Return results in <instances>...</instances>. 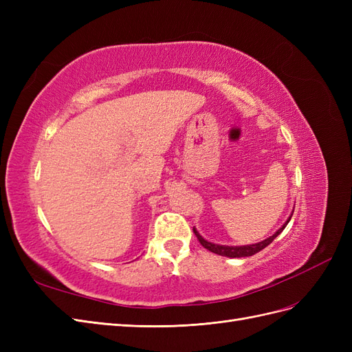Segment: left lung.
<instances>
[{
  "mask_svg": "<svg viewBox=\"0 0 352 352\" xmlns=\"http://www.w3.org/2000/svg\"><path fill=\"white\" fill-rule=\"evenodd\" d=\"M291 217H292V214L289 216V219L286 220V223L285 225L274 233L273 236H270V238H267V239H264V241H261V242H258V243H252V245H242V247H228V245H217V243H212V242H208V241H206L204 238H202L199 233L197 232V229L194 228V233H195V236L198 238V241H199V243L202 245V247L204 248H207L208 251H211V252H214V254H219V255H223V257H229V258H241V257H251V255H254V254H257V252H260L261 250H264L265 247H267V245H270L273 241H274V238L278 236V235H280L282 233V230L286 228V225L287 223H289V220H291Z\"/></svg>",
  "mask_w": 352,
  "mask_h": 352,
  "instance_id": "left-lung-1",
  "label": "left lung"
}]
</instances>
